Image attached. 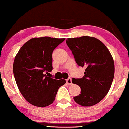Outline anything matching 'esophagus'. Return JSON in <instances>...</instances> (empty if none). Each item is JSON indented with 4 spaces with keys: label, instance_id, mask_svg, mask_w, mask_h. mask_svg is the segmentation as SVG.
I'll return each mask as SVG.
<instances>
[{
    "label": "esophagus",
    "instance_id": "obj_1",
    "mask_svg": "<svg viewBox=\"0 0 129 129\" xmlns=\"http://www.w3.org/2000/svg\"><path fill=\"white\" fill-rule=\"evenodd\" d=\"M67 84H68V85H72V78H68V79L67 80Z\"/></svg>",
    "mask_w": 129,
    "mask_h": 129
}]
</instances>
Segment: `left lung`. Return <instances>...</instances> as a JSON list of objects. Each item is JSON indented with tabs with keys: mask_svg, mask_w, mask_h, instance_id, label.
Masks as SVG:
<instances>
[{
	"mask_svg": "<svg viewBox=\"0 0 129 129\" xmlns=\"http://www.w3.org/2000/svg\"><path fill=\"white\" fill-rule=\"evenodd\" d=\"M67 45L78 66L85 67L82 78H72L81 88L75 101L83 106L100 102L108 94L115 73L113 57L105 44L94 37L84 36L68 39Z\"/></svg>",
	"mask_w": 129,
	"mask_h": 129,
	"instance_id": "left-lung-1",
	"label": "left lung"
}]
</instances>
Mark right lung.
<instances>
[{"label":"right lung","mask_w":129,"mask_h":129,"mask_svg":"<svg viewBox=\"0 0 129 129\" xmlns=\"http://www.w3.org/2000/svg\"><path fill=\"white\" fill-rule=\"evenodd\" d=\"M65 39L49 37L34 38L21 47L14 59L13 73L19 91L24 99L34 106L45 107L54 101L64 79L51 78L52 54Z\"/></svg>","instance_id":"obj_1"}]
</instances>
